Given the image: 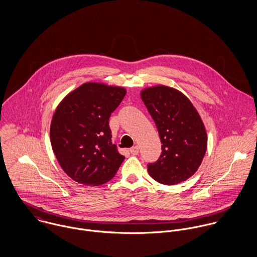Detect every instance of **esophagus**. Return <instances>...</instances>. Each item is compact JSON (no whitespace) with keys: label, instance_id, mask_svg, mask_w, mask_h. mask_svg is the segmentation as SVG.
Returning <instances> with one entry per match:
<instances>
[{"label":"esophagus","instance_id":"1","mask_svg":"<svg viewBox=\"0 0 257 257\" xmlns=\"http://www.w3.org/2000/svg\"><path fill=\"white\" fill-rule=\"evenodd\" d=\"M139 150H140V147H138V146H136V147H132V148L130 149V152H131L133 155H137V154L139 153Z\"/></svg>","mask_w":257,"mask_h":257}]
</instances>
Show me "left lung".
<instances>
[{"instance_id":"obj_1","label":"left lung","mask_w":257,"mask_h":257,"mask_svg":"<svg viewBox=\"0 0 257 257\" xmlns=\"http://www.w3.org/2000/svg\"><path fill=\"white\" fill-rule=\"evenodd\" d=\"M141 96L162 144L157 161L147 165L148 173L164 185L183 182L198 170L207 150L203 120L191 101L174 88L150 87Z\"/></svg>"}]
</instances>
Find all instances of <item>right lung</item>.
I'll list each match as a JSON object with an SVG mask.
<instances>
[{
    "label": "right lung",
    "instance_id": "obj_1",
    "mask_svg": "<svg viewBox=\"0 0 257 257\" xmlns=\"http://www.w3.org/2000/svg\"><path fill=\"white\" fill-rule=\"evenodd\" d=\"M125 94L122 87L89 82L56 108L50 124L51 147L74 181L98 186L115 175L124 156L111 143L109 119Z\"/></svg>",
    "mask_w": 257,
    "mask_h": 257
}]
</instances>
